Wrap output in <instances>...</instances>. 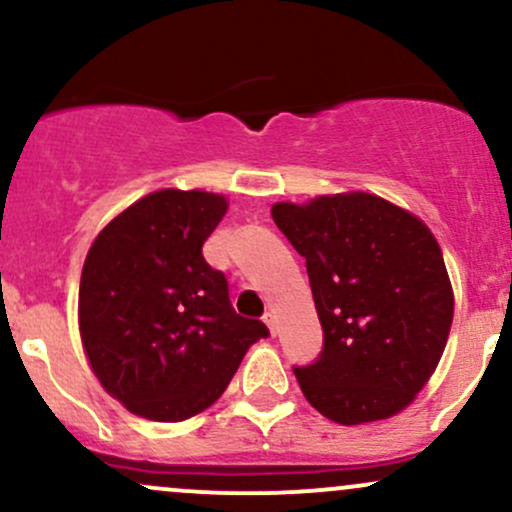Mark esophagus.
<instances>
[{
  "instance_id": "obj_1",
  "label": "esophagus",
  "mask_w": 512,
  "mask_h": 512,
  "mask_svg": "<svg viewBox=\"0 0 512 512\" xmlns=\"http://www.w3.org/2000/svg\"><path fill=\"white\" fill-rule=\"evenodd\" d=\"M264 325L269 327V334H272V337H276V332H279V322H276V315L274 313L264 315Z\"/></svg>"
}]
</instances>
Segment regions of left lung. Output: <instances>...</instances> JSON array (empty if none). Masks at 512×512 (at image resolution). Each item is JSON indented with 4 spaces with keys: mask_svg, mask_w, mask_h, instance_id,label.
<instances>
[{
    "mask_svg": "<svg viewBox=\"0 0 512 512\" xmlns=\"http://www.w3.org/2000/svg\"><path fill=\"white\" fill-rule=\"evenodd\" d=\"M272 219L305 257L325 334L320 358L296 368L305 399L342 426L407 409L436 373L455 313L431 228L370 192L276 202Z\"/></svg>",
    "mask_w": 512,
    "mask_h": 512,
    "instance_id": "obj_1",
    "label": "left lung"
}]
</instances>
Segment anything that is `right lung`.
Wrapping results in <instances>:
<instances>
[{
  "label": "right lung",
  "instance_id": "obj_1",
  "mask_svg": "<svg viewBox=\"0 0 512 512\" xmlns=\"http://www.w3.org/2000/svg\"><path fill=\"white\" fill-rule=\"evenodd\" d=\"M228 211L204 190H156L98 233L79 284L93 375L127 411L175 424L223 395L267 327L240 317L202 245Z\"/></svg>",
  "mask_w": 512,
  "mask_h": 512
}]
</instances>
